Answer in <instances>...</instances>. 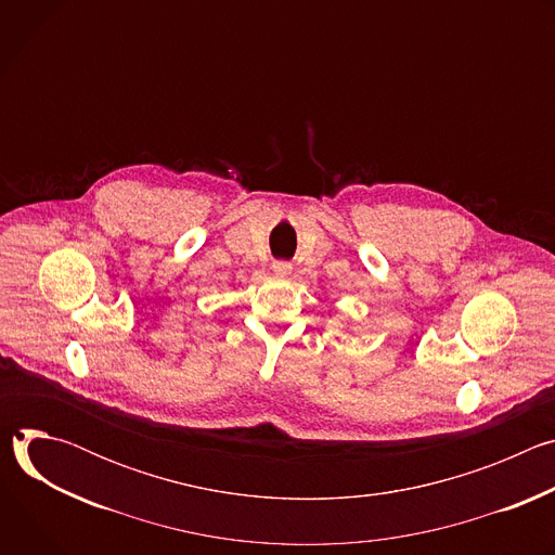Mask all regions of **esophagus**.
I'll return each mask as SVG.
<instances>
[{
  "instance_id": "obj_1",
  "label": "esophagus",
  "mask_w": 555,
  "mask_h": 555,
  "mask_svg": "<svg viewBox=\"0 0 555 555\" xmlns=\"http://www.w3.org/2000/svg\"><path fill=\"white\" fill-rule=\"evenodd\" d=\"M272 270H274L276 276H287V274L292 272V266H289L287 261H274V263H272Z\"/></svg>"
}]
</instances>
